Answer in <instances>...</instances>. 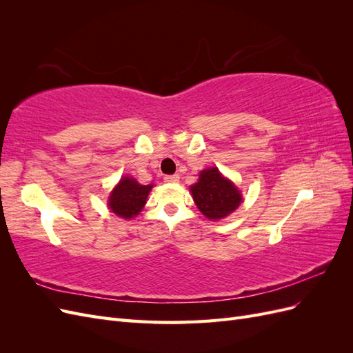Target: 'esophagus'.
Segmentation results:
<instances>
[{
  "mask_svg": "<svg viewBox=\"0 0 353 353\" xmlns=\"http://www.w3.org/2000/svg\"><path fill=\"white\" fill-rule=\"evenodd\" d=\"M165 183H169V184H176L179 181V176L178 175H166L165 178Z\"/></svg>",
  "mask_w": 353,
  "mask_h": 353,
  "instance_id": "1",
  "label": "esophagus"
}]
</instances>
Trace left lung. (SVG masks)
<instances>
[{
    "instance_id": "8db88e82",
    "label": "left lung",
    "mask_w": 353,
    "mask_h": 353,
    "mask_svg": "<svg viewBox=\"0 0 353 353\" xmlns=\"http://www.w3.org/2000/svg\"><path fill=\"white\" fill-rule=\"evenodd\" d=\"M190 190L199 210L209 219L225 218L241 203L239 190L219 174L218 168L201 170L199 183Z\"/></svg>"
}]
</instances>
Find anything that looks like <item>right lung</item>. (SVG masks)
<instances>
[{
	"label": "right lung",
	"instance_id": "add662e5",
	"mask_svg": "<svg viewBox=\"0 0 353 353\" xmlns=\"http://www.w3.org/2000/svg\"><path fill=\"white\" fill-rule=\"evenodd\" d=\"M152 187L138 184L134 178H122L109 197L110 210L125 219L134 218L144 208Z\"/></svg>",
	"mask_w": 353,
	"mask_h": 353
}]
</instances>
